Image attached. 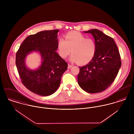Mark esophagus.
<instances>
[{
  "label": "esophagus",
  "mask_w": 134,
  "mask_h": 134,
  "mask_svg": "<svg viewBox=\"0 0 134 134\" xmlns=\"http://www.w3.org/2000/svg\"><path fill=\"white\" fill-rule=\"evenodd\" d=\"M73 66V65L70 64H68V69H70L71 68H72Z\"/></svg>",
  "instance_id": "esophagus-1"
}]
</instances>
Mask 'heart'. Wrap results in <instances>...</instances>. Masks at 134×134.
Listing matches in <instances>:
<instances>
[{
  "instance_id": "heart-1",
  "label": "heart",
  "mask_w": 134,
  "mask_h": 134,
  "mask_svg": "<svg viewBox=\"0 0 134 134\" xmlns=\"http://www.w3.org/2000/svg\"><path fill=\"white\" fill-rule=\"evenodd\" d=\"M59 55L66 58L71 53L70 60L78 64H85L94 57L96 44L94 39L87 38L82 34L71 31L66 34L65 40L61 38L58 43Z\"/></svg>"
}]
</instances>
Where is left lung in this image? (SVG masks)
<instances>
[{
    "mask_svg": "<svg viewBox=\"0 0 134 134\" xmlns=\"http://www.w3.org/2000/svg\"><path fill=\"white\" fill-rule=\"evenodd\" d=\"M83 32L93 36L96 51L88 64L79 67L78 83L87 92H101L112 84L118 75L121 66L120 53L114 40L102 31L93 29Z\"/></svg>",
    "mask_w": 134,
    "mask_h": 134,
    "instance_id": "1",
    "label": "left lung"
}]
</instances>
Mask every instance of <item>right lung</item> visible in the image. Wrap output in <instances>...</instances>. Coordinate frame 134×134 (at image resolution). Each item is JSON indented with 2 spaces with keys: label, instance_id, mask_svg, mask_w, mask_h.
<instances>
[{
  "label": "right lung",
  "instance_id": "add662e5",
  "mask_svg": "<svg viewBox=\"0 0 134 134\" xmlns=\"http://www.w3.org/2000/svg\"><path fill=\"white\" fill-rule=\"evenodd\" d=\"M58 32V29L45 30L29 36L16 54V65L22 83L39 96H48L55 93L68 68V63L56 52ZM35 51L40 54L42 62L38 69L32 70L26 66L25 59Z\"/></svg>",
  "mask_w": 134,
  "mask_h": 134
}]
</instances>
